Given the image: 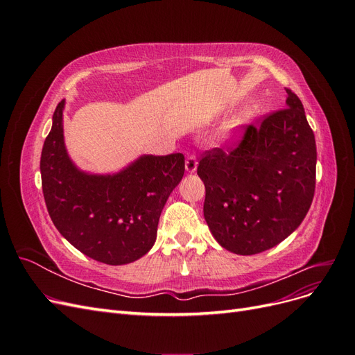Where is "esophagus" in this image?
Wrapping results in <instances>:
<instances>
[{
    "label": "esophagus",
    "mask_w": 355,
    "mask_h": 355,
    "mask_svg": "<svg viewBox=\"0 0 355 355\" xmlns=\"http://www.w3.org/2000/svg\"><path fill=\"white\" fill-rule=\"evenodd\" d=\"M185 167H187V171L188 173H194V171L197 170V157L196 154L189 153L187 155V159H185Z\"/></svg>",
    "instance_id": "34e87169"
}]
</instances>
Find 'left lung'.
<instances>
[{
	"mask_svg": "<svg viewBox=\"0 0 355 355\" xmlns=\"http://www.w3.org/2000/svg\"><path fill=\"white\" fill-rule=\"evenodd\" d=\"M286 93V108L256 118L234 148H213L200 158L204 219L232 253L256 254L282 243L313 202L315 137L302 102Z\"/></svg>",
	"mask_w": 355,
	"mask_h": 355,
	"instance_id": "8db88e82",
	"label": "left lung"
}]
</instances>
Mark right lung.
Returning <instances> with one entry per match:
<instances>
[{"label":"right lung","mask_w":355,"mask_h":355,"mask_svg":"<svg viewBox=\"0 0 355 355\" xmlns=\"http://www.w3.org/2000/svg\"><path fill=\"white\" fill-rule=\"evenodd\" d=\"M60 101L41 151V184L50 218L75 249L124 265L155 243L161 210L185 171V157L144 155L116 175L83 173L67 154Z\"/></svg>","instance_id":"add662e5"}]
</instances>
